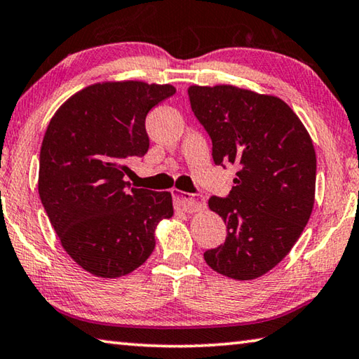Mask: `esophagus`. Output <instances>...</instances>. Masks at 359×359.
I'll use <instances>...</instances> for the list:
<instances>
[{"label":"esophagus","instance_id":"obj_1","mask_svg":"<svg viewBox=\"0 0 359 359\" xmlns=\"http://www.w3.org/2000/svg\"><path fill=\"white\" fill-rule=\"evenodd\" d=\"M173 200H175V205L184 212H197L202 208H205V200L196 196H191V194L175 191Z\"/></svg>","mask_w":359,"mask_h":359}]
</instances>
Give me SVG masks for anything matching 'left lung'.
Instances as JSON below:
<instances>
[{
    "label": "left lung",
    "instance_id": "obj_1",
    "mask_svg": "<svg viewBox=\"0 0 359 359\" xmlns=\"http://www.w3.org/2000/svg\"><path fill=\"white\" fill-rule=\"evenodd\" d=\"M194 115L212 142V161L238 167L235 186L208 206L227 224L225 243L203 254L219 274L257 279L290 252L316 197L317 157L284 100L231 85L189 90Z\"/></svg>",
    "mask_w": 359,
    "mask_h": 359
}]
</instances>
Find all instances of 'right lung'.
Returning a JSON list of instances; mask_svg holds the SVG:
<instances>
[{
  "instance_id": "1",
  "label": "right lung",
  "mask_w": 359,
  "mask_h": 359,
  "mask_svg": "<svg viewBox=\"0 0 359 359\" xmlns=\"http://www.w3.org/2000/svg\"><path fill=\"white\" fill-rule=\"evenodd\" d=\"M172 85L104 81L62 104L43 135L39 197L61 246L85 271L121 278L154 250L156 225L173 216L172 194L130 187L128 162L149 148L148 111Z\"/></svg>"
}]
</instances>
